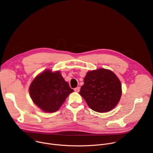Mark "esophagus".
Returning a JSON list of instances; mask_svg holds the SVG:
<instances>
[{"label":"esophagus","mask_w":153,"mask_h":153,"mask_svg":"<svg viewBox=\"0 0 153 153\" xmlns=\"http://www.w3.org/2000/svg\"><path fill=\"white\" fill-rule=\"evenodd\" d=\"M74 91L77 93L79 92L80 91V87H76V88H74Z\"/></svg>","instance_id":"34e87169"}]
</instances>
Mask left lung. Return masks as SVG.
<instances>
[{
    "label": "left lung",
    "instance_id": "left-lung-1",
    "mask_svg": "<svg viewBox=\"0 0 153 153\" xmlns=\"http://www.w3.org/2000/svg\"><path fill=\"white\" fill-rule=\"evenodd\" d=\"M79 94L93 111L108 112L119 103L122 85L113 72L100 68L87 73Z\"/></svg>",
    "mask_w": 153,
    "mask_h": 153
}]
</instances>
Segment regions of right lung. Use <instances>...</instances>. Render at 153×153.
I'll return each instance as SVG.
<instances>
[{
  "label": "right lung",
  "mask_w": 153,
  "mask_h": 153,
  "mask_svg": "<svg viewBox=\"0 0 153 153\" xmlns=\"http://www.w3.org/2000/svg\"><path fill=\"white\" fill-rule=\"evenodd\" d=\"M73 91L60 71L53 73L49 70L38 75L31 83L29 89L33 102L46 113L57 111Z\"/></svg>",
  "instance_id": "add662e5"
}]
</instances>
